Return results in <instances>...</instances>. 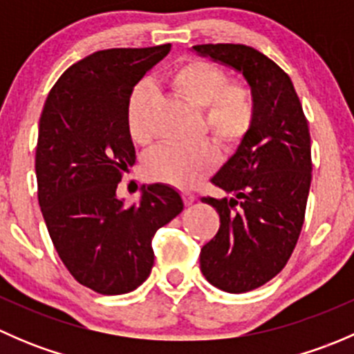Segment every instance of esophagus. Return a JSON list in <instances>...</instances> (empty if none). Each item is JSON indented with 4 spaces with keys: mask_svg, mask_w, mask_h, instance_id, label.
<instances>
[{
    "mask_svg": "<svg viewBox=\"0 0 354 354\" xmlns=\"http://www.w3.org/2000/svg\"><path fill=\"white\" fill-rule=\"evenodd\" d=\"M181 198H183L185 205H192V203L195 202V195L188 194V192H183V194H181Z\"/></svg>",
    "mask_w": 354,
    "mask_h": 354,
    "instance_id": "1",
    "label": "esophagus"
}]
</instances>
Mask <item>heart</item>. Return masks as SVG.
I'll list each match as a JSON object with an SVG mask.
<instances>
[{
	"label": "heart",
	"instance_id": "1",
	"mask_svg": "<svg viewBox=\"0 0 354 354\" xmlns=\"http://www.w3.org/2000/svg\"><path fill=\"white\" fill-rule=\"evenodd\" d=\"M169 85L180 97L205 109V127L226 151H234L255 127L257 101L252 88L241 82H230L224 68L190 59L174 68ZM157 101L156 87L140 82L127 102V128L138 145H147L154 135L152 118ZM219 162V149L212 140L190 145H160L145 159L149 178L178 188H192L212 173Z\"/></svg>",
	"mask_w": 354,
	"mask_h": 354
}]
</instances>
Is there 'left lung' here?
Masks as SVG:
<instances>
[{"instance_id": "left-lung-1", "label": "left lung", "mask_w": 354, "mask_h": 354, "mask_svg": "<svg viewBox=\"0 0 354 354\" xmlns=\"http://www.w3.org/2000/svg\"><path fill=\"white\" fill-rule=\"evenodd\" d=\"M194 49L243 73L257 101L252 133L212 178L231 197H202L221 226L200 252V270L212 286L246 292L284 269L301 233L312 183L308 121L291 78L266 55L243 44Z\"/></svg>"}]
</instances>
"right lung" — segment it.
<instances>
[{
    "instance_id": "1",
    "label": "right lung",
    "mask_w": 354,
    "mask_h": 354,
    "mask_svg": "<svg viewBox=\"0 0 354 354\" xmlns=\"http://www.w3.org/2000/svg\"><path fill=\"white\" fill-rule=\"evenodd\" d=\"M169 49L114 48L80 59L58 78L39 120L42 217L71 276L101 295L130 292L147 279L156 231L183 210L180 194L160 183L142 188L140 202L130 207L116 197L135 164L128 97Z\"/></svg>"
}]
</instances>
